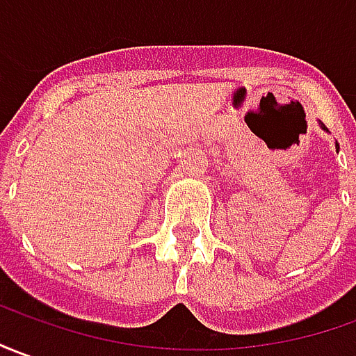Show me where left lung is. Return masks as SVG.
<instances>
[{
	"label": "left lung",
	"mask_w": 356,
	"mask_h": 356,
	"mask_svg": "<svg viewBox=\"0 0 356 356\" xmlns=\"http://www.w3.org/2000/svg\"><path fill=\"white\" fill-rule=\"evenodd\" d=\"M320 127H322L323 131H327V129H325V126H323L322 122H320ZM335 149H337V151H339V143H335Z\"/></svg>",
	"instance_id": "obj_1"
}]
</instances>
